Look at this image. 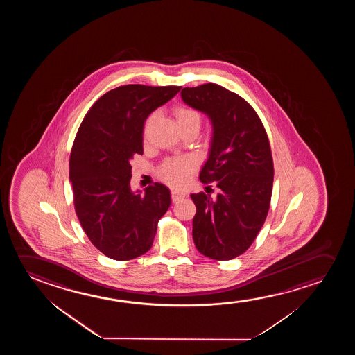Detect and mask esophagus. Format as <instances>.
Returning a JSON list of instances; mask_svg holds the SVG:
<instances>
[{
  "instance_id": "obj_1",
  "label": "esophagus",
  "mask_w": 355,
  "mask_h": 355,
  "mask_svg": "<svg viewBox=\"0 0 355 355\" xmlns=\"http://www.w3.org/2000/svg\"><path fill=\"white\" fill-rule=\"evenodd\" d=\"M171 196H172V201L177 202V201H180V200L184 198L185 193L183 190L173 189L172 190V193H171Z\"/></svg>"
}]
</instances>
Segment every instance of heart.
I'll list each match as a JSON object with an SVG mask.
<instances>
[{
  "label": "heart",
  "mask_w": 355,
  "mask_h": 355,
  "mask_svg": "<svg viewBox=\"0 0 355 355\" xmlns=\"http://www.w3.org/2000/svg\"><path fill=\"white\" fill-rule=\"evenodd\" d=\"M175 116L180 127L188 126L191 123L200 125V115L198 112L187 107H178L175 110ZM151 121L149 120V122ZM193 161L188 157H171L161 165L159 177L171 185H180L188 180L193 171Z\"/></svg>",
  "instance_id": "b5f03b06"
}]
</instances>
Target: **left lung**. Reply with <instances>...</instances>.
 I'll return each mask as SVG.
<instances>
[{"label":"left lung","mask_w":355,"mask_h":355,"mask_svg":"<svg viewBox=\"0 0 355 355\" xmlns=\"http://www.w3.org/2000/svg\"><path fill=\"white\" fill-rule=\"evenodd\" d=\"M183 102L209 117L212 138L200 172L218 194H190L196 206L193 239L198 251L216 261L243 254L262 228L272 198V151L263 123L236 93L216 83L185 87Z\"/></svg>","instance_id":"left-lung-1"}]
</instances>
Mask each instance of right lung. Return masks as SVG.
<instances>
[{
	"label": "right lung",
	"mask_w": 355,
	"mask_h": 355,
	"mask_svg": "<svg viewBox=\"0 0 355 355\" xmlns=\"http://www.w3.org/2000/svg\"><path fill=\"white\" fill-rule=\"evenodd\" d=\"M180 86L126 85L93 104L73 141L69 177L78 220L91 243L107 257L128 261L148 252L171 191L155 183L132 191L131 161L143 154L146 117Z\"/></svg>",
	"instance_id": "obj_1"
}]
</instances>
